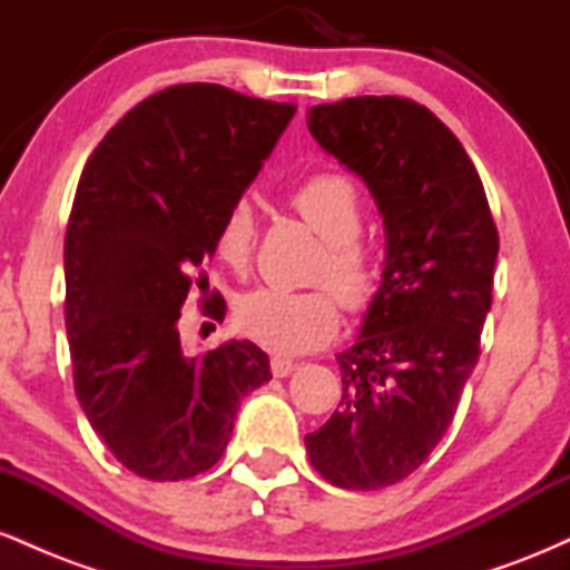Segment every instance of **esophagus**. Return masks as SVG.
Masks as SVG:
<instances>
[{"mask_svg": "<svg viewBox=\"0 0 570 570\" xmlns=\"http://www.w3.org/2000/svg\"><path fill=\"white\" fill-rule=\"evenodd\" d=\"M294 367H297V364L289 362V358H281V356L271 358V372H273V375H276V377H286V375H292Z\"/></svg>", "mask_w": 570, "mask_h": 570, "instance_id": "esophagus-1", "label": "esophagus"}]
</instances>
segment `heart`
Returning <instances> with one entry per match:
<instances>
[{"label":"heart","mask_w":570,"mask_h":570,"mask_svg":"<svg viewBox=\"0 0 570 570\" xmlns=\"http://www.w3.org/2000/svg\"><path fill=\"white\" fill-rule=\"evenodd\" d=\"M289 203L324 238L316 281H324L337 299L358 311L372 299L377 267L370 246L358 235L364 227V203L351 179L340 174H316L292 189ZM257 244V217L248 200H235L222 214L214 252L233 271L252 263ZM235 324L263 348L294 356L332 343L340 330V307L326 289L286 292L257 286L235 303Z\"/></svg>","instance_id":"1"}]
</instances>
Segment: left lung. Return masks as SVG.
Here are the masks:
<instances>
[{"label":"left lung","mask_w":570,"mask_h":570,"mask_svg":"<svg viewBox=\"0 0 570 570\" xmlns=\"http://www.w3.org/2000/svg\"><path fill=\"white\" fill-rule=\"evenodd\" d=\"M307 130L375 198L385 267L356 343L337 353L340 410L305 448L332 485L377 490L415 472L453 423L480 358L499 233L466 149L421 104H318Z\"/></svg>","instance_id":"left-lung-1"}]
</instances>
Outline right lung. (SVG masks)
Returning <instances> with one entry per match:
<instances>
[{
  "label": "right lung",
  "mask_w": 570,
  "mask_h": 570,
  "mask_svg": "<svg viewBox=\"0 0 570 570\" xmlns=\"http://www.w3.org/2000/svg\"><path fill=\"white\" fill-rule=\"evenodd\" d=\"M294 112L222 85H174L136 104L85 163L63 244L75 391L134 474L176 482L212 469L240 399L273 377L248 340L187 356L179 318L222 214ZM212 311L225 316V299Z\"/></svg>",
  "instance_id": "add662e5"
}]
</instances>
